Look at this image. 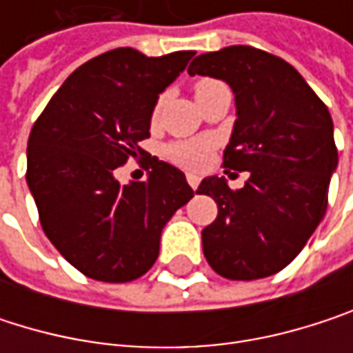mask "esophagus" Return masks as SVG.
Wrapping results in <instances>:
<instances>
[{
  "label": "esophagus",
  "mask_w": 353,
  "mask_h": 353,
  "mask_svg": "<svg viewBox=\"0 0 353 353\" xmlns=\"http://www.w3.org/2000/svg\"><path fill=\"white\" fill-rule=\"evenodd\" d=\"M185 179H188V183H190L192 190H196L198 183H200V176H196V174H185Z\"/></svg>",
  "instance_id": "1"
}]
</instances>
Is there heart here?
I'll return each instance as SVG.
<instances>
[{"mask_svg": "<svg viewBox=\"0 0 353 353\" xmlns=\"http://www.w3.org/2000/svg\"><path fill=\"white\" fill-rule=\"evenodd\" d=\"M216 81L212 79H202L196 83V94L208 90L210 85H214ZM208 151H210V141L206 139H188V141H176L172 145L165 147V155L170 161H174L181 168H200L206 163L208 159Z\"/></svg>", "mask_w": 353, "mask_h": 353, "instance_id": "b5f03b06", "label": "heart"}]
</instances>
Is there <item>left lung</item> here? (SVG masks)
<instances>
[{"label":"left lung","mask_w":353,"mask_h":353,"mask_svg":"<svg viewBox=\"0 0 353 353\" xmlns=\"http://www.w3.org/2000/svg\"><path fill=\"white\" fill-rule=\"evenodd\" d=\"M188 73L231 85L237 120L223 168L249 172L241 190L216 176L198 185L219 206L202 231L204 257L229 280L272 276L303 251L325 216L337 168L331 114L290 63L253 46L200 54Z\"/></svg>","instance_id":"1"}]
</instances>
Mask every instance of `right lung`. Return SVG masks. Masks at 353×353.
Masks as SVG:
<instances>
[{"instance_id": "add662e5", "label": "right lung", "mask_w": 353, "mask_h": 353, "mask_svg": "<svg viewBox=\"0 0 353 353\" xmlns=\"http://www.w3.org/2000/svg\"><path fill=\"white\" fill-rule=\"evenodd\" d=\"M194 54L108 50L65 79L32 126L26 181L42 231L88 278L120 284L147 274L163 227L194 196L185 176L157 157L145 181L114 177L143 153L159 94Z\"/></svg>"}]
</instances>
